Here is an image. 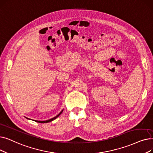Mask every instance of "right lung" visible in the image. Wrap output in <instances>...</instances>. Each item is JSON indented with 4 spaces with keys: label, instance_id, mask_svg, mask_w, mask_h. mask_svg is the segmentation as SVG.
<instances>
[{
    "label": "right lung",
    "instance_id": "right-lung-1",
    "mask_svg": "<svg viewBox=\"0 0 153 153\" xmlns=\"http://www.w3.org/2000/svg\"><path fill=\"white\" fill-rule=\"evenodd\" d=\"M63 110H64V109H62V110L61 111L60 113H59L58 115H57L56 116H55L54 117H53V118H52V119H48V120H46V121H36V120H34V121H36V122H37V123H47L51 122V121H52L53 120H54V119H56L57 117H59V116H60V115H61V114ZM26 118H27V119H29V118H27V117H26Z\"/></svg>",
    "mask_w": 153,
    "mask_h": 153
}]
</instances>
